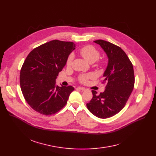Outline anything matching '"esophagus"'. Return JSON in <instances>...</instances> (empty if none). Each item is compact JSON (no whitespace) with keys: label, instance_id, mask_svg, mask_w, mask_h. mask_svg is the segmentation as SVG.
I'll return each mask as SVG.
<instances>
[{"label":"esophagus","instance_id":"obj_1","mask_svg":"<svg viewBox=\"0 0 156 156\" xmlns=\"http://www.w3.org/2000/svg\"><path fill=\"white\" fill-rule=\"evenodd\" d=\"M78 88L80 89V90H81V91H85V90H86V88H85L84 87H78Z\"/></svg>","mask_w":156,"mask_h":156}]
</instances>
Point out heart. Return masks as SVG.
I'll return each instance as SVG.
<instances>
[{
  "label": "heart",
  "instance_id": "obj_1",
  "mask_svg": "<svg viewBox=\"0 0 156 156\" xmlns=\"http://www.w3.org/2000/svg\"><path fill=\"white\" fill-rule=\"evenodd\" d=\"M80 53L88 62L90 63L94 62L96 61H97L98 59L99 58V56H100V53L99 51H98L97 49H96L94 46L90 45H88L81 48L80 51ZM73 59H74V55L73 54H71L68 56L67 61H66V65L68 66H70L71 65ZM94 76L95 75L94 74L91 73V74H88V75L80 76V80L81 82L86 83L88 79L94 78Z\"/></svg>",
  "mask_w": 156,
  "mask_h": 156
}]
</instances>
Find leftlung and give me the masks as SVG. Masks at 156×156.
<instances>
[{
	"label": "left lung",
	"instance_id": "obj_1",
	"mask_svg": "<svg viewBox=\"0 0 156 156\" xmlns=\"http://www.w3.org/2000/svg\"><path fill=\"white\" fill-rule=\"evenodd\" d=\"M94 42L99 44L108 56V63L103 75V82L107 85L99 95L92 91L93 97L87 107L94 116L105 119L125 107L134 87V71L132 63L119 47L103 40Z\"/></svg>",
	"mask_w": 156,
	"mask_h": 156
}]
</instances>
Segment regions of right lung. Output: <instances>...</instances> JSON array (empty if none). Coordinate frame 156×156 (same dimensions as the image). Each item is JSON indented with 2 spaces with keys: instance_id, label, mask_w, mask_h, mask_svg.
<instances>
[{
  "instance_id": "right-lung-1",
  "label": "right lung",
  "mask_w": 156,
  "mask_h": 156,
  "mask_svg": "<svg viewBox=\"0 0 156 156\" xmlns=\"http://www.w3.org/2000/svg\"><path fill=\"white\" fill-rule=\"evenodd\" d=\"M75 47L73 42L54 40L28 55L20 71V87L24 99L35 111L51 115L66 104L75 88L57 86L55 80Z\"/></svg>"
}]
</instances>
